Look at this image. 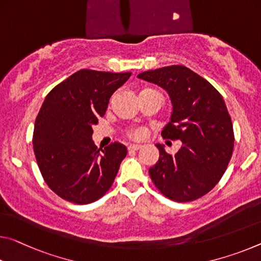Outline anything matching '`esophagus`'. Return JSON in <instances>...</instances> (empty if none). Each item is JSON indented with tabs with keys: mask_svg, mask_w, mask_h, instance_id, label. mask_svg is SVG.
<instances>
[{
	"mask_svg": "<svg viewBox=\"0 0 261 261\" xmlns=\"http://www.w3.org/2000/svg\"><path fill=\"white\" fill-rule=\"evenodd\" d=\"M140 147H142L140 145H130L129 147H127V150H129V151H138Z\"/></svg>",
	"mask_w": 261,
	"mask_h": 261,
	"instance_id": "esophagus-1",
	"label": "esophagus"
}]
</instances>
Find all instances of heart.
Returning <instances> with one entry per match:
<instances>
[{
  "label": "heart",
  "mask_w": 261,
  "mask_h": 261,
  "mask_svg": "<svg viewBox=\"0 0 261 261\" xmlns=\"http://www.w3.org/2000/svg\"><path fill=\"white\" fill-rule=\"evenodd\" d=\"M144 90H147V89H144ZM129 137L132 139H136V140H140V139H144L146 136V130L144 129V127H135V129H132L129 131Z\"/></svg>",
  "instance_id": "b5f03b06"
}]
</instances>
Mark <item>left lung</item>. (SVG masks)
I'll return each mask as SVG.
<instances>
[{"mask_svg": "<svg viewBox=\"0 0 261 261\" xmlns=\"http://www.w3.org/2000/svg\"><path fill=\"white\" fill-rule=\"evenodd\" d=\"M138 77L168 93L173 109L161 136L182 143L174 155L156 144L159 160L148 169L153 184L173 201L197 200L218 184L232 155L233 127L225 102L212 84L182 65Z\"/></svg>", "mask_w": 261, "mask_h": 261, "instance_id": "left-lung-1", "label": "left lung"}]
</instances>
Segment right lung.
<instances>
[{"label": "right lung", "instance_id": "1", "mask_svg": "<svg viewBox=\"0 0 261 261\" xmlns=\"http://www.w3.org/2000/svg\"><path fill=\"white\" fill-rule=\"evenodd\" d=\"M130 75L81 69L45 97L32 143L45 182L64 200L92 203L113 185L127 150L117 142L97 148L93 126L106 114L111 95Z\"/></svg>", "mask_w": 261, "mask_h": 261}]
</instances>
